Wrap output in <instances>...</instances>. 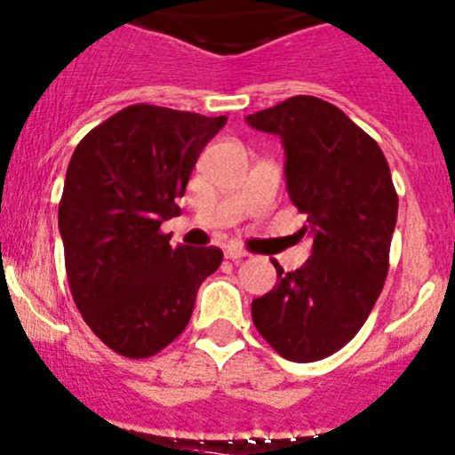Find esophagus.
Here are the masks:
<instances>
[{"instance_id": "34e87169", "label": "esophagus", "mask_w": 455, "mask_h": 455, "mask_svg": "<svg viewBox=\"0 0 455 455\" xmlns=\"http://www.w3.org/2000/svg\"><path fill=\"white\" fill-rule=\"evenodd\" d=\"M224 257L227 259H231V261H242V259H246L248 257V252L246 251H239V248H227V251H224Z\"/></svg>"}]
</instances>
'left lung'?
Returning a JSON list of instances; mask_svg holds the SVG:
<instances>
[{
  "label": "left lung",
  "mask_w": 455,
  "mask_h": 455,
  "mask_svg": "<svg viewBox=\"0 0 455 455\" xmlns=\"http://www.w3.org/2000/svg\"><path fill=\"white\" fill-rule=\"evenodd\" d=\"M246 121L281 136L289 198L307 216L300 235L313 237L296 272L272 261L276 287L252 300V322L287 361H322L352 341L384 287L397 222L388 162L341 109L308 94Z\"/></svg>",
  "instance_id": "1"
}]
</instances>
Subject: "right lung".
<instances>
[{
    "mask_svg": "<svg viewBox=\"0 0 455 455\" xmlns=\"http://www.w3.org/2000/svg\"><path fill=\"white\" fill-rule=\"evenodd\" d=\"M227 116L136 103L84 136L58 207L75 307L127 358L157 354L186 331L196 291L222 263L216 246H171L198 155Z\"/></svg>",
    "mask_w": 455,
    "mask_h": 455,
    "instance_id": "obj_1",
    "label": "right lung"
}]
</instances>
